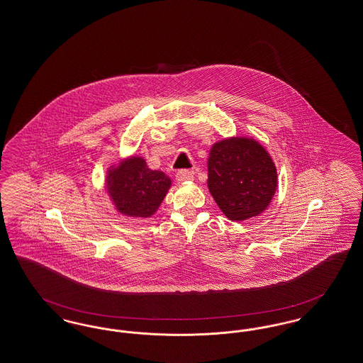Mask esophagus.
Segmentation results:
<instances>
[{
    "label": "esophagus",
    "instance_id": "34e87169",
    "mask_svg": "<svg viewBox=\"0 0 363 363\" xmlns=\"http://www.w3.org/2000/svg\"><path fill=\"white\" fill-rule=\"evenodd\" d=\"M175 179H177L178 182L190 181V179H193V172H190V170H179V172L175 174Z\"/></svg>",
    "mask_w": 363,
    "mask_h": 363
}]
</instances>
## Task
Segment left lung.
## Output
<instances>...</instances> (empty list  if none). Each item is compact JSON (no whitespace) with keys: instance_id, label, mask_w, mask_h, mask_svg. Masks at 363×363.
Masks as SVG:
<instances>
[{"instance_id":"8db88e82","label":"left lung","mask_w":363,"mask_h":363,"mask_svg":"<svg viewBox=\"0 0 363 363\" xmlns=\"http://www.w3.org/2000/svg\"><path fill=\"white\" fill-rule=\"evenodd\" d=\"M208 188L230 220L242 221L258 216L276 191L274 163L255 140H223L211 150Z\"/></svg>"}]
</instances>
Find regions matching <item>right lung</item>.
<instances>
[{
    "label": "right lung",
    "mask_w": 363,
    "mask_h": 363,
    "mask_svg": "<svg viewBox=\"0 0 363 363\" xmlns=\"http://www.w3.org/2000/svg\"><path fill=\"white\" fill-rule=\"evenodd\" d=\"M170 184L167 175L150 170L142 158H132L108 175V190L117 209L135 218L154 215Z\"/></svg>",
    "instance_id": "add662e5"
}]
</instances>
